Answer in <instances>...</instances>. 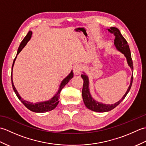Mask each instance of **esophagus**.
<instances>
[{"label":"esophagus","instance_id":"34e87169","mask_svg":"<svg viewBox=\"0 0 146 146\" xmlns=\"http://www.w3.org/2000/svg\"><path fill=\"white\" fill-rule=\"evenodd\" d=\"M73 73L75 75H80V73H81L82 71V66L81 65L79 64H76L73 66Z\"/></svg>","mask_w":146,"mask_h":146}]
</instances>
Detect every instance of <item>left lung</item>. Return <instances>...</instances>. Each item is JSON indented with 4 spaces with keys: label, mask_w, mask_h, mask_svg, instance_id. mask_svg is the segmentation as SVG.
I'll use <instances>...</instances> for the list:
<instances>
[{
    "label": "left lung",
    "mask_w": 146,
    "mask_h": 146,
    "mask_svg": "<svg viewBox=\"0 0 146 146\" xmlns=\"http://www.w3.org/2000/svg\"><path fill=\"white\" fill-rule=\"evenodd\" d=\"M108 31L110 33L113 34V35L115 37L114 39V45L115 46L116 49L118 51L122 52L123 54H124L125 57L127 59V61L128 65L131 68L132 71V75L131 78V83L127 89V90L125 92L124 95L123 96L122 98L120 99L119 101H118L116 103L113 104H105L101 102H99L94 100L92 97L90 92L89 89V79L88 76L86 75L85 73H83V75H81L82 78L83 80V86L82 89V97L83 102L85 105V106L87 107L88 109L91 110L92 111H97V112H106L111 110L115 108L118 105L120 104L123 99L125 98L126 95H127L130 89L131 88V86L132 84L133 81V63L132 60L131 58V51H130L129 46L127 44L125 38H123L122 34L120 33V31L116 27H111L110 29H108Z\"/></svg>",
    "instance_id": "obj_1"
}]
</instances>
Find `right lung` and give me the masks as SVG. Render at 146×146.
I'll return each mask as SVG.
<instances>
[{
    "label": "right lung",
    "instance_id": "1",
    "mask_svg": "<svg viewBox=\"0 0 146 146\" xmlns=\"http://www.w3.org/2000/svg\"><path fill=\"white\" fill-rule=\"evenodd\" d=\"M32 34L33 33H32L31 31H29L28 33H27V35L26 36L25 38H24V39L23 40V41L21 42L19 47V48H18L17 55H16V56H15V59L14 60L13 64H12V73H11L12 85V88H13V90H14V91L15 92V95H17V98L19 99L22 103H23L24 105H25L26 108H28V109L30 110L31 111H34V112L44 113V112H47V111H51L52 110L54 109L57 106L58 103H59L58 99H59V98H60V92L61 91V90L65 85L67 84L68 82H70V80L73 78V71H71L69 75H68L66 77V78H64L63 80V81L61 82L60 86H59L58 90L57 91L56 93V94L53 96V97H52L50 99V100H47V101L41 102H37V103H35V104H33V102H30L24 100V99L21 97L20 95L19 94V93L17 92L16 88H15V86L14 85L13 80H12V70H13L14 64L15 60H16V58L17 56V55L22 51V49H23L24 47H25V46L26 45L27 42L29 41L31 38Z\"/></svg>",
    "mask_w": 146,
    "mask_h": 146
}]
</instances>
